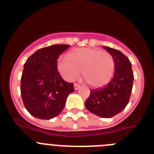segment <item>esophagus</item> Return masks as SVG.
<instances>
[{
    "label": "esophagus",
    "mask_w": 154,
    "mask_h": 154,
    "mask_svg": "<svg viewBox=\"0 0 154 154\" xmlns=\"http://www.w3.org/2000/svg\"><path fill=\"white\" fill-rule=\"evenodd\" d=\"M79 87H80V85H79V84H75V85H74L75 90H77V89H79Z\"/></svg>",
    "instance_id": "obj_1"
}]
</instances>
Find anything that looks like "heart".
Listing matches in <instances>:
<instances>
[{"label": "heart", "mask_w": 154, "mask_h": 154, "mask_svg": "<svg viewBox=\"0 0 154 154\" xmlns=\"http://www.w3.org/2000/svg\"><path fill=\"white\" fill-rule=\"evenodd\" d=\"M57 68L62 78L73 82L82 70L83 78L92 87H100L112 79L115 62L109 53L91 48H79L58 59Z\"/></svg>", "instance_id": "1"}]
</instances>
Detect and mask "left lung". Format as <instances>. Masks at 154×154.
Wrapping results in <instances>:
<instances>
[{"mask_svg":"<svg viewBox=\"0 0 154 154\" xmlns=\"http://www.w3.org/2000/svg\"><path fill=\"white\" fill-rule=\"evenodd\" d=\"M115 62V73L108 85L90 90L85 102L89 112L102 118H111L127 106L133 89L134 77L131 62L120 51L103 46Z\"/></svg>","mask_w":154,"mask_h":154,"instance_id":"left-lung-1","label":"left lung"}]
</instances>
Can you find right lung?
Masks as SVG:
<instances>
[{"instance_id": "obj_1", "label": "right lung", "mask_w": 154, "mask_h": 154, "mask_svg": "<svg viewBox=\"0 0 154 154\" xmlns=\"http://www.w3.org/2000/svg\"><path fill=\"white\" fill-rule=\"evenodd\" d=\"M69 45H53L35 51L24 65L21 79L23 103L31 115L51 119L60 114L72 83L65 82L57 68V60Z\"/></svg>"}]
</instances>
